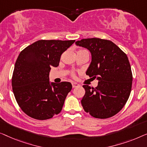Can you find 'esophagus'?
<instances>
[{
  "label": "esophagus",
  "mask_w": 147,
  "mask_h": 147,
  "mask_svg": "<svg viewBox=\"0 0 147 147\" xmlns=\"http://www.w3.org/2000/svg\"><path fill=\"white\" fill-rule=\"evenodd\" d=\"M72 86H73V88H75L79 86V84L76 83V82H72Z\"/></svg>",
  "instance_id": "esophagus-1"
}]
</instances>
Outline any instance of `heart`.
Instances as JSON below:
<instances>
[{"label": "heart", "instance_id": "heart-1", "mask_svg": "<svg viewBox=\"0 0 147 147\" xmlns=\"http://www.w3.org/2000/svg\"><path fill=\"white\" fill-rule=\"evenodd\" d=\"M71 75L72 77H73V78H75V76H76V75H75V73H74V72L73 71H71Z\"/></svg>", "mask_w": 147, "mask_h": 147}]
</instances>
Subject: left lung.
<instances>
[{
	"label": "left lung",
	"mask_w": 147,
	"mask_h": 147,
	"mask_svg": "<svg viewBox=\"0 0 147 147\" xmlns=\"http://www.w3.org/2000/svg\"><path fill=\"white\" fill-rule=\"evenodd\" d=\"M75 43L91 53L92 61L86 74L98 80L95 88L82 86L84 111L97 119L113 117L123 108L131 91L133 74L127 55L106 39L85 38Z\"/></svg>",
	"instance_id": "left-lung-1"
}]
</instances>
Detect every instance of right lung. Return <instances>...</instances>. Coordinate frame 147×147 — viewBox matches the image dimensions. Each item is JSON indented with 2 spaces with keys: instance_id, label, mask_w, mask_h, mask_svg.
<instances>
[{
  "instance_id": "obj_1",
  "label": "right lung",
  "mask_w": 147,
  "mask_h": 147,
  "mask_svg": "<svg viewBox=\"0 0 147 147\" xmlns=\"http://www.w3.org/2000/svg\"><path fill=\"white\" fill-rule=\"evenodd\" d=\"M74 42L40 40L18 55L12 76V90L18 106L30 117L42 121L61 113L72 84H50L49 73L59 66L62 54Z\"/></svg>"
}]
</instances>
